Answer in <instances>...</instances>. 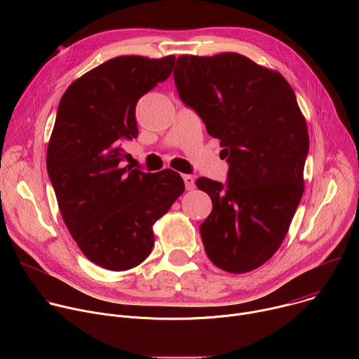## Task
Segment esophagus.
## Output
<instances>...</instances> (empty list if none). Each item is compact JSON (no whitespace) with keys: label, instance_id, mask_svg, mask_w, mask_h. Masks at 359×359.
I'll list each match as a JSON object with an SVG mask.
<instances>
[{"label":"esophagus","instance_id":"obj_1","mask_svg":"<svg viewBox=\"0 0 359 359\" xmlns=\"http://www.w3.org/2000/svg\"><path fill=\"white\" fill-rule=\"evenodd\" d=\"M183 182H184V186H186V190H193L196 187L194 184V177L191 175H183Z\"/></svg>","mask_w":359,"mask_h":359}]
</instances>
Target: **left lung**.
<instances>
[{
  "label": "left lung",
  "instance_id": "left-lung-1",
  "mask_svg": "<svg viewBox=\"0 0 359 359\" xmlns=\"http://www.w3.org/2000/svg\"><path fill=\"white\" fill-rule=\"evenodd\" d=\"M173 75L229 163L227 184L196 180L213 203L200 224L204 250L224 271H251L281 245L304 191L310 139L295 93L280 72L236 53L182 55Z\"/></svg>",
  "mask_w": 359,
  "mask_h": 359
}]
</instances>
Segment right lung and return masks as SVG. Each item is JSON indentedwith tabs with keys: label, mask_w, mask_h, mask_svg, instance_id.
<instances>
[{
	"label": "right lung",
	"mask_w": 359,
	"mask_h": 359,
	"mask_svg": "<svg viewBox=\"0 0 359 359\" xmlns=\"http://www.w3.org/2000/svg\"><path fill=\"white\" fill-rule=\"evenodd\" d=\"M175 57L112 58L72 82L61 97L46 150L60 212L86 257L107 270L139 266L155 244L153 224L183 193L179 173L122 165L137 137V100L166 81Z\"/></svg>",
	"instance_id": "right-lung-1"
}]
</instances>
